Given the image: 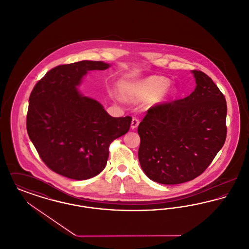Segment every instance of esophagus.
I'll use <instances>...</instances> for the list:
<instances>
[{
	"mask_svg": "<svg viewBox=\"0 0 249 249\" xmlns=\"http://www.w3.org/2000/svg\"><path fill=\"white\" fill-rule=\"evenodd\" d=\"M139 119H136V118H133L132 120H131V123H130V128L133 130V129H135V128H137V126L139 125Z\"/></svg>",
	"mask_w": 249,
	"mask_h": 249,
	"instance_id": "1",
	"label": "esophagus"
}]
</instances>
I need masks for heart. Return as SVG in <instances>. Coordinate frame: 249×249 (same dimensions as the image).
I'll use <instances>...</instances> for the list:
<instances>
[{
  "mask_svg": "<svg viewBox=\"0 0 249 249\" xmlns=\"http://www.w3.org/2000/svg\"><path fill=\"white\" fill-rule=\"evenodd\" d=\"M175 89L169 85V80L152 75L140 81L124 83L121 87V93L125 100L131 102H141L151 98V104L157 105L165 102Z\"/></svg>",
  "mask_w": 249,
  "mask_h": 249,
  "instance_id": "heart-1",
  "label": "heart"
}]
</instances>
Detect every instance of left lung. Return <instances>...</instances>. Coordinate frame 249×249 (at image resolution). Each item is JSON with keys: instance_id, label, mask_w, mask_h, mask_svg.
Here are the masks:
<instances>
[{"instance_id": "1", "label": "left lung", "mask_w": 249, "mask_h": 249, "mask_svg": "<svg viewBox=\"0 0 249 249\" xmlns=\"http://www.w3.org/2000/svg\"><path fill=\"white\" fill-rule=\"evenodd\" d=\"M191 72L196 82L193 92L151 107L138 126L140 165L160 184H181L199 177L225 142V97L207 74Z\"/></svg>"}]
</instances>
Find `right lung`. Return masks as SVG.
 <instances>
[{
    "mask_svg": "<svg viewBox=\"0 0 249 249\" xmlns=\"http://www.w3.org/2000/svg\"><path fill=\"white\" fill-rule=\"evenodd\" d=\"M110 66L92 60L59 65L30 95L29 137L46 165L60 176L75 180L96 177L107 165L110 142L130 130V117H111L77 89L88 71Z\"/></svg>",
    "mask_w": 249,
    "mask_h": 249,
    "instance_id": "add662e5",
    "label": "right lung"
}]
</instances>
